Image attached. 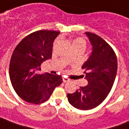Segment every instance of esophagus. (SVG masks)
Returning <instances> with one entry per match:
<instances>
[{
	"label": "esophagus",
	"instance_id": "esophagus-1",
	"mask_svg": "<svg viewBox=\"0 0 129 129\" xmlns=\"http://www.w3.org/2000/svg\"><path fill=\"white\" fill-rule=\"evenodd\" d=\"M62 81L64 83H67V82H69V78H67L64 77H64H62Z\"/></svg>",
	"mask_w": 129,
	"mask_h": 129
}]
</instances>
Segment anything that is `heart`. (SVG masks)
Returning <instances> with one entry per match:
<instances>
[{
	"label": "heart",
	"instance_id": "heart-1",
	"mask_svg": "<svg viewBox=\"0 0 129 129\" xmlns=\"http://www.w3.org/2000/svg\"><path fill=\"white\" fill-rule=\"evenodd\" d=\"M86 41L82 37H77L73 40V42H72V46H73L74 49L80 48V49H83V51H85V49L86 48ZM69 59L70 60L71 57H69Z\"/></svg>",
	"mask_w": 129,
	"mask_h": 129
}]
</instances>
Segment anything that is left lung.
Masks as SVG:
<instances>
[{
  "mask_svg": "<svg viewBox=\"0 0 129 129\" xmlns=\"http://www.w3.org/2000/svg\"><path fill=\"white\" fill-rule=\"evenodd\" d=\"M92 45V53L84 63V69L88 85L80 87L73 94H68L69 104L79 110L94 108L108 95L115 79L117 70V56L113 48L101 37L86 32Z\"/></svg>",
  "mask_w": 129,
  "mask_h": 129,
  "instance_id": "1",
  "label": "left lung"
}]
</instances>
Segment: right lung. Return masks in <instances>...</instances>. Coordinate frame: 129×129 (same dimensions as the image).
<instances>
[{
    "instance_id": "add662e5",
    "label": "right lung",
    "mask_w": 129,
    "mask_h": 129,
    "mask_svg": "<svg viewBox=\"0 0 129 129\" xmlns=\"http://www.w3.org/2000/svg\"><path fill=\"white\" fill-rule=\"evenodd\" d=\"M60 32L40 30L23 39L14 50L10 63V78L14 89L23 100L40 104L47 101L62 83V76L39 74L41 64L51 58L53 43Z\"/></svg>"
}]
</instances>
